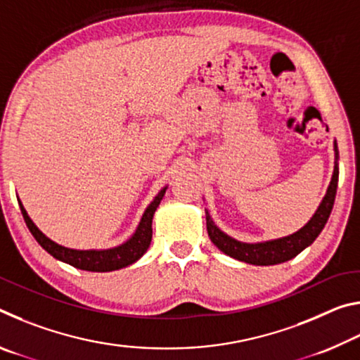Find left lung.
Returning <instances> with one entry per match:
<instances>
[{"label": "left lung", "instance_id": "8db88e82", "mask_svg": "<svg viewBox=\"0 0 360 360\" xmlns=\"http://www.w3.org/2000/svg\"><path fill=\"white\" fill-rule=\"evenodd\" d=\"M335 148V168L332 174V181L328 184L326 197L322 198L319 208L316 210L313 217L309 219L307 225L292 233L289 236H283L278 240H270L264 243H241L238 240L231 238L225 235L224 231L212 222L210 212L206 211V229L211 241L214 243L224 254L230 255L240 262H246L251 265H276L283 264L294 259L295 255L300 254L304 248H308L311 243L318 238V235L327 224V219L330 216L335 195H337L338 186V149L337 141L333 143Z\"/></svg>", "mask_w": 360, "mask_h": 360}]
</instances>
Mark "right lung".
Segmentation results:
<instances>
[{
  "label": "right lung",
  "instance_id": "1",
  "mask_svg": "<svg viewBox=\"0 0 360 360\" xmlns=\"http://www.w3.org/2000/svg\"><path fill=\"white\" fill-rule=\"evenodd\" d=\"M167 187H163L160 192L155 195V198L152 200L150 205L146 208L144 214L139 221L138 227L129 240L122 245L111 248V249H87V251H79V249H70L65 246L57 245L56 241L42 233V231L36 227L34 222L27 214L25 208H23L22 202L19 200V206L22 211V216L25 219V224L28 230L32 231L34 240L39 243L42 249L56 257L58 260L70 264L72 266L79 268V270H87V271H114L119 268L129 266L135 264L138 259L143 257V254L148 251L152 240V217L154 212L160 205L163 195H165Z\"/></svg>",
  "mask_w": 360,
  "mask_h": 360
}]
</instances>
